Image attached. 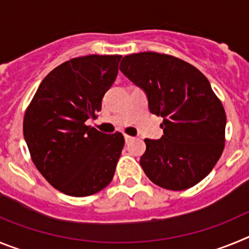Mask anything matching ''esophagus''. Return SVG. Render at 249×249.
Instances as JSON below:
<instances>
[{
    "mask_svg": "<svg viewBox=\"0 0 249 249\" xmlns=\"http://www.w3.org/2000/svg\"><path fill=\"white\" fill-rule=\"evenodd\" d=\"M133 140V137H131V136H128V135H124V141H126V143H128L129 141H132Z\"/></svg>",
    "mask_w": 249,
    "mask_h": 249,
    "instance_id": "esophagus-1",
    "label": "esophagus"
}]
</instances>
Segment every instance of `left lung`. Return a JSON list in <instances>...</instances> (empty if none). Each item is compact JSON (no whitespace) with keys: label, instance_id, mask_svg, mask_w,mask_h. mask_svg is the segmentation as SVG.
Returning a JSON list of instances; mask_svg holds the SVG:
<instances>
[{"label":"left lung","instance_id":"left-lung-1","mask_svg":"<svg viewBox=\"0 0 249 249\" xmlns=\"http://www.w3.org/2000/svg\"><path fill=\"white\" fill-rule=\"evenodd\" d=\"M120 70L146 93L151 113L163 117V136L144 140L140 163L147 177L171 191L196 186L224 148L226 112L210 81L195 66L157 52L124 56Z\"/></svg>","mask_w":249,"mask_h":249}]
</instances>
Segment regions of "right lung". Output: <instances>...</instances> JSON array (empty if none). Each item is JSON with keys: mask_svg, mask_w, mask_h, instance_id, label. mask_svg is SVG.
Segmentation results:
<instances>
[{"mask_svg": "<svg viewBox=\"0 0 249 249\" xmlns=\"http://www.w3.org/2000/svg\"><path fill=\"white\" fill-rule=\"evenodd\" d=\"M122 56L77 57L43 78L23 118V136L35 166L59 192L86 197L113 178L124 138L85 122L102 107Z\"/></svg>", "mask_w": 249, "mask_h": 249, "instance_id": "obj_1", "label": "right lung"}]
</instances>
